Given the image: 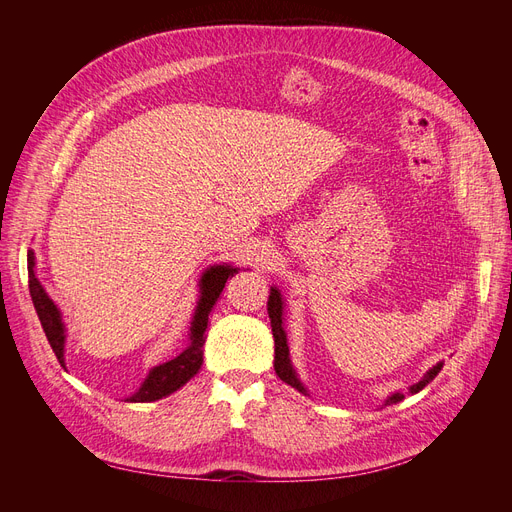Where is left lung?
Listing matches in <instances>:
<instances>
[{"mask_svg": "<svg viewBox=\"0 0 512 512\" xmlns=\"http://www.w3.org/2000/svg\"><path fill=\"white\" fill-rule=\"evenodd\" d=\"M267 305H269V318H271V329H273V339H275V359H273L275 374L280 376L286 384H290L292 389H297V391L305 393L303 384L299 382L297 376H294L290 359H288L286 333H284V329H282V312H284V305H282L280 292H277L275 288H271L269 303H267ZM440 369H442V363H438L436 367L429 369L427 376H425L421 382H418V384H414L412 389H410V393H418L421 389H425V386L440 374ZM401 399H404V393H395V395L389 397V401H386V404H397V401H401Z\"/></svg>", "mask_w": 512, "mask_h": 512, "instance_id": "obj_1", "label": "left lung"}]
</instances>
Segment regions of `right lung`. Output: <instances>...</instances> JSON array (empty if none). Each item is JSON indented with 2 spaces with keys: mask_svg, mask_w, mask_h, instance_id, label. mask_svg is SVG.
Masks as SVG:
<instances>
[{
  "mask_svg": "<svg viewBox=\"0 0 512 512\" xmlns=\"http://www.w3.org/2000/svg\"><path fill=\"white\" fill-rule=\"evenodd\" d=\"M34 265H36L34 252L29 250L27 252L29 294H32V301H34V307L38 312L42 329L46 333V339H49L57 361L64 365V339H66L64 324H61L57 305L49 297H46L44 288L40 286L38 277L34 273ZM237 273H239V269H232L228 265L211 267L209 271L203 273V280H200V301H198L194 322L190 329L192 335H190L188 348H185L179 356H175L173 361L153 367L141 389H138L128 401H134V404H147V401L162 399L170 393H175L177 389H181V386L196 374L200 365H203V346L207 339L205 331H207L211 307L215 305V301H218L226 282L230 280V277H235Z\"/></svg>",
  "mask_w": 512,
  "mask_h": 512,
  "instance_id": "add662e5",
  "label": "right lung"
}]
</instances>
